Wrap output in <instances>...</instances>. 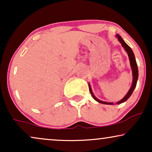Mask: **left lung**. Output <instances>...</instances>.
<instances>
[{"mask_svg":"<svg viewBox=\"0 0 152 152\" xmlns=\"http://www.w3.org/2000/svg\"><path fill=\"white\" fill-rule=\"evenodd\" d=\"M116 37H118V41H120V43H121V44L122 46L124 47V48L125 49V50L126 53L128 54V56H129V61H130V64H131V67H132V74H133V83H132V86H131V88L129 89V92L127 93V94H126L124 97L121 100L118 102L116 104H121L122 102H125L127 100V99L129 98V97L132 95L133 91H134V88H136V84H137V80H138V66H137V63H136V58H135V56H134V54L133 53L132 50L131 48L129 46V45L126 44V43L124 42L123 39L120 36L119 34H117L116 35ZM88 87H89V91H90L91 92V94L92 95L93 98H94L95 100H96L97 102H98L99 103H102V104H111V105H113V103H111V102H102L101 100H99L96 97H95V95H93V93L92 92V90H91V86L90 84H88Z\"/></svg>","mask_w":152,"mask_h":152,"instance_id":"1","label":"left lung"}]
</instances>
